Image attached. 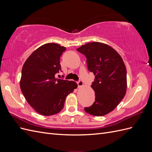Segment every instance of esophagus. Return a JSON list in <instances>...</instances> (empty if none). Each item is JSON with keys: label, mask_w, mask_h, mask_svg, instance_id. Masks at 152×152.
I'll use <instances>...</instances> for the list:
<instances>
[{"label": "esophagus", "mask_w": 152, "mask_h": 152, "mask_svg": "<svg viewBox=\"0 0 152 152\" xmlns=\"http://www.w3.org/2000/svg\"><path fill=\"white\" fill-rule=\"evenodd\" d=\"M77 84H78V87H82L84 85V83L83 82H82L80 80H79V82H77Z\"/></svg>", "instance_id": "obj_1"}]
</instances>
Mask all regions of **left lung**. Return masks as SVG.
Segmentation results:
<instances>
[{
  "label": "left lung",
  "instance_id": "obj_1",
  "mask_svg": "<svg viewBox=\"0 0 152 152\" xmlns=\"http://www.w3.org/2000/svg\"><path fill=\"white\" fill-rule=\"evenodd\" d=\"M77 50L87 58L88 70L95 79L91 87L95 102L85 111L101 117L111 112L120 103L127 90L126 68L121 55L108 44L93 42L82 45Z\"/></svg>",
  "mask_w": 152,
  "mask_h": 152
}]
</instances>
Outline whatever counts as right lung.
I'll return each mask as SVG.
<instances>
[{
    "instance_id": "right-lung-1",
    "label": "right lung",
    "mask_w": 152,
    "mask_h": 152,
    "mask_svg": "<svg viewBox=\"0 0 152 152\" xmlns=\"http://www.w3.org/2000/svg\"><path fill=\"white\" fill-rule=\"evenodd\" d=\"M65 47L47 43L35 50L22 68L20 88L28 104L44 116L56 114L66 96L77 87L74 81L56 79L61 70L60 57Z\"/></svg>"
}]
</instances>
